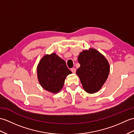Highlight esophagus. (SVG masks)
<instances>
[{
  "instance_id": "esophagus-1",
  "label": "esophagus",
  "mask_w": 134,
  "mask_h": 134,
  "mask_svg": "<svg viewBox=\"0 0 134 134\" xmlns=\"http://www.w3.org/2000/svg\"><path fill=\"white\" fill-rule=\"evenodd\" d=\"M71 71H72L73 73H75V72H76V68H72L71 69Z\"/></svg>"
}]
</instances>
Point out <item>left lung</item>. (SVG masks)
<instances>
[{
	"label": "left lung",
	"mask_w": 134,
	"mask_h": 134,
	"mask_svg": "<svg viewBox=\"0 0 134 134\" xmlns=\"http://www.w3.org/2000/svg\"><path fill=\"white\" fill-rule=\"evenodd\" d=\"M80 65L76 71L83 89L89 94L97 92L106 81L110 72L107 59L95 48L86 49L77 58Z\"/></svg>",
	"instance_id": "1"
}]
</instances>
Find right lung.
<instances>
[{
	"mask_svg": "<svg viewBox=\"0 0 134 134\" xmlns=\"http://www.w3.org/2000/svg\"><path fill=\"white\" fill-rule=\"evenodd\" d=\"M72 72L65 61L55 53L45 55L37 66V76L42 87L52 94H57L63 87L66 76Z\"/></svg>",
	"mask_w": 134,
	"mask_h": 134,
	"instance_id": "obj_1",
	"label": "right lung"
}]
</instances>
